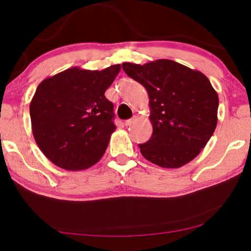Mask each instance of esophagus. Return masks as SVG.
Listing matches in <instances>:
<instances>
[{
    "instance_id": "1",
    "label": "esophagus",
    "mask_w": 251,
    "mask_h": 251,
    "mask_svg": "<svg viewBox=\"0 0 251 251\" xmlns=\"http://www.w3.org/2000/svg\"><path fill=\"white\" fill-rule=\"evenodd\" d=\"M136 116L135 118H131V119H129V120H126V121L125 122V126H131L132 123H135V121H136Z\"/></svg>"
}]
</instances>
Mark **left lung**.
Wrapping results in <instances>:
<instances>
[{
  "instance_id": "1",
  "label": "left lung",
  "mask_w": 251,
  "mask_h": 251,
  "mask_svg": "<svg viewBox=\"0 0 251 251\" xmlns=\"http://www.w3.org/2000/svg\"><path fill=\"white\" fill-rule=\"evenodd\" d=\"M123 71L147 90L153 133L142 155L162 168H179L197 157L217 126L218 95L201 72L169 59L123 63Z\"/></svg>"
}]
</instances>
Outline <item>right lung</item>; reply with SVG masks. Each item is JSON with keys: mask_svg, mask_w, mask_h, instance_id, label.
I'll use <instances>...</instances> for the list:
<instances>
[{"mask_svg": "<svg viewBox=\"0 0 251 251\" xmlns=\"http://www.w3.org/2000/svg\"><path fill=\"white\" fill-rule=\"evenodd\" d=\"M121 65L102 71L68 68L47 77L29 105L34 139L44 155L66 170L88 169L107 149L116 126L105 91Z\"/></svg>", "mask_w": 251, "mask_h": 251, "instance_id": "right-lung-1", "label": "right lung"}]
</instances>
